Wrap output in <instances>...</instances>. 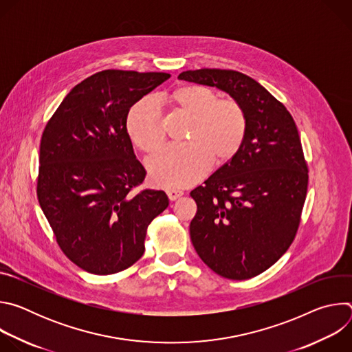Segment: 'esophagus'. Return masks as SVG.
<instances>
[{"mask_svg":"<svg viewBox=\"0 0 352 352\" xmlns=\"http://www.w3.org/2000/svg\"><path fill=\"white\" fill-rule=\"evenodd\" d=\"M184 195L182 190H177V189H167V196L170 200H177L178 197H181Z\"/></svg>","mask_w":352,"mask_h":352,"instance_id":"esophagus-1","label":"esophagus"}]
</instances>
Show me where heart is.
<instances>
[{"label":"heart","mask_w":352,"mask_h":352,"mask_svg":"<svg viewBox=\"0 0 352 352\" xmlns=\"http://www.w3.org/2000/svg\"><path fill=\"white\" fill-rule=\"evenodd\" d=\"M177 111L192 117L186 144L168 146L148 160L152 181L164 188H184L204 178L212 163L224 164L238 152L248 131V117L235 98H219L206 86L185 83L166 96ZM126 129L132 142L146 153L164 140L162 114L150 98H142L129 111Z\"/></svg>","instance_id":"obj_1"}]
</instances>
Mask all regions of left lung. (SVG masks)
I'll use <instances>...</instances> for the list:
<instances>
[{"label": "left lung", "mask_w": 352, "mask_h": 352, "mask_svg": "<svg viewBox=\"0 0 352 352\" xmlns=\"http://www.w3.org/2000/svg\"><path fill=\"white\" fill-rule=\"evenodd\" d=\"M178 79L216 86L238 100L248 131L239 152L190 192L193 248L214 273L252 278L292 243L308 190V164L295 121L255 79L232 69H196Z\"/></svg>", "instance_id": "8db88e82"}]
</instances>
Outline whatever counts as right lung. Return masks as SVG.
<instances>
[{"mask_svg": "<svg viewBox=\"0 0 352 352\" xmlns=\"http://www.w3.org/2000/svg\"><path fill=\"white\" fill-rule=\"evenodd\" d=\"M170 78L107 69L78 83L40 140L37 199L64 255L91 274L122 272L144 252L148 224L168 206L142 189L146 170L126 129L131 107Z\"/></svg>", "mask_w": 352, "mask_h": 352, "instance_id": "1", "label": "right lung"}]
</instances>
